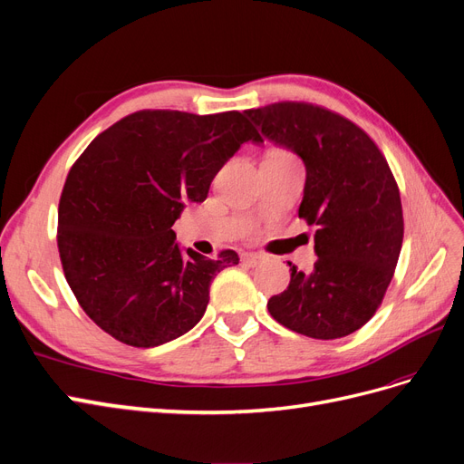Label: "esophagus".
<instances>
[{"instance_id": "1", "label": "esophagus", "mask_w": 464, "mask_h": 464, "mask_svg": "<svg viewBox=\"0 0 464 464\" xmlns=\"http://www.w3.org/2000/svg\"><path fill=\"white\" fill-rule=\"evenodd\" d=\"M262 256L260 254H243L241 256V262L243 264H246V266H250V267H256L258 264H262Z\"/></svg>"}]
</instances>
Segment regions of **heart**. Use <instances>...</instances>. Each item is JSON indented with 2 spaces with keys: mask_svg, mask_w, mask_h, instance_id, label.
I'll return each mask as SVG.
<instances>
[{
  "mask_svg": "<svg viewBox=\"0 0 464 464\" xmlns=\"http://www.w3.org/2000/svg\"><path fill=\"white\" fill-rule=\"evenodd\" d=\"M266 157H283V159H293V154L285 149H269Z\"/></svg>",
  "mask_w": 464,
  "mask_h": 464,
  "instance_id": "1",
  "label": "heart"
}]
</instances>
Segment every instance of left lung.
I'll use <instances>...</instances> for the list:
<instances>
[{
	"instance_id": "8db88e82",
	"label": "left lung",
	"mask_w": 464,
	"mask_h": 464,
	"mask_svg": "<svg viewBox=\"0 0 464 464\" xmlns=\"http://www.w3.org/2000/svg\"><path fill=\"white\" fill-rule=\"evenodd\" d=\"M246 116L271 143L305 166L298 216L315 226L312 271L290 266L285 293L267 310L298 334L333 340L362 329L393 277L403 212L396 179L379 147L350 120L307 102H276Z\"/></svg>"
}]
</instances>
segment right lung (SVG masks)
I'll return each instance as SVG.
<instances>
[{
	"label": "right lung",
	"mask_w": 464,
	"mask_h": 464,
	"mask_svg": "<svg viewBox=\"0 0 464 464\" xmlns=\"http://www.w3.org/2000/svg\"><path fill=\"white\" fill-rule=\"evenodd\" d=\"M248 141L264 140L245 112L140 111L82 152L61 195L57 245L68 285L102 331L154 348L202 319L214 277L238 256L183 250L171 226Z\"/></svg>",
	"instance_id": "1"
}]
</instances>
